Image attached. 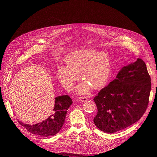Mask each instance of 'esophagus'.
<instances>
[{"instance_id":"1","label":"esophagus","mask_w":157,"mask_h":157,"mask_svg":"<svg viewBox=\"0 0 157 157\" xmlns=\"http://www.w3.org/2000/svg\"><path fill=\"white\" fill-rule=\"evenodd\" d=\"M88 99V98H87V97H80L79 98V101H81V102H85V101H86Z\"/></svg>"}]
</instances>
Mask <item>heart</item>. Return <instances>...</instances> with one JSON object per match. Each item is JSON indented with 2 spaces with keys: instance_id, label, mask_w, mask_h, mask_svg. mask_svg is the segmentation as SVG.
<instances>
[{
  "instance_id": "b5f03b06",
  "label": "heart",
  "mask_w": 157,
  "mask_h": 157,
  "mask_svg": "<svg viewBox=\"0 0 157 157\" xmlns=\"http://www.w3.org/2000/svg\"><path fill=\"white\" fill-rule=\"evenodd\" d=\"M65 67H59L57 78L61 85L70 90L79 76L81 82L76 88L78 94H86L89 87L98 89L106 82L111 65L105 54L93 50L75 52L65 58Z\"/></svg>"
}]
</instances>
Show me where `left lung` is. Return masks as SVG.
<instances>
[{
  "mask_svg": "<svg viewBox=\"0 0 157 157\" xmlns=\"http://www.w3.org/2000/svg\"><path fill=\"white\" fill-rule=\"evenodd\" d=\"M150 90L151 78L142 59L124 66L116 78L94 98L98 109L94 124L106 133L132 125L145 113Z\"/></svg>",
  "mask_w": 157,
  "mask_h": 157,
  "instance_id": "left-lung-1",
  "label": "left lung"
}]
</instances>
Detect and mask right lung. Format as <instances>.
Here are the masks:
<instances>
[{
	"instance_id": "right-lung-1",
	"label": "right lung",
	"mask_w": 157,
	"mask_h": 157,
	"mask_svg": "<svg viewBox=\"0 0 157 157\" xmlns=\"http://www.w3.org/2000/svg\"><path fill=\"white\" fill-rule=\"evenodd\" d=\"M72 103V99L68 95L58 96L55 98L52 114L47 119L33 125L24 124L19 121L18 122L29 132L35 135L43 137L55 136L63 127L67 110Z\"/></svg>"
}]
</instances>
